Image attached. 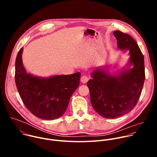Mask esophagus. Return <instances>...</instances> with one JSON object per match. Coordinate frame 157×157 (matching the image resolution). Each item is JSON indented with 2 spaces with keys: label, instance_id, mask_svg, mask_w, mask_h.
Instances as JSON below:
<instances>
[{
  "label": "esophagus",
  "instance_id": "esophagus-1",
  "mask_svg": "<svg viewBox=\"0 0 157 157\" xmlns=\"http://www.w3.org/2000/svg\"><path fill=\"white\" fill-rule=\"evenodd\" d=\"M88 80H89V78L87 76H85V75L82 76L81 78V81L82 83H86L88 81Z\"/></svg>",
  "mask_w": 157,
  "mask_h": 157
}]
</instances>
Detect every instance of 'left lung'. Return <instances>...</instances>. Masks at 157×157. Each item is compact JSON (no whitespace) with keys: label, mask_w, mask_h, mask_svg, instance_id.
<instances>
[{"label":"left lung","mask_w":157,"mask_h":157,"mask_svg":"<svg viewBox=\"0 0 157 157\" xmlns=\"http://www.w3.org/2000/svg\"><path fill=\"white\" fill-rule=\"evenodd\" d=\"M114 35L118 48L129 51V65L133 64V68L117 76L96 68L91 75L93 79L87 83L94 109L107 119L122 116L135 107L145 78L144 58L138 44L131 36L121 31H114Z\"/></svg>","instance_id":"8db88e82"}]
</instances>
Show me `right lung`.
<instances>
[{"instance_id":"add662e5","label":"right lung","mask_w":157,"mask_h":157,"mask_svg":"<svg viewBox=\"0 0 157 157\" xmlns=\"http://www.w3.org/2000/svg\"><path fill=\"white\" fill-rule=\"evenodd\" d=\"M23 48L15 59V80L20 96L27 109L45 120L60 117L68 107L70 98L78 88L81 73L39 78L28 74L21 60Z\"/></svg>"}]
</instances>
